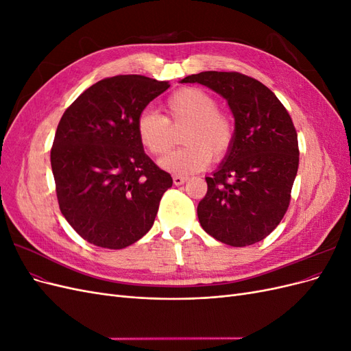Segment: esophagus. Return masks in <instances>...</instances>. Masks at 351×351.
Masks as SVG:
<instances>
[{
	"instance_id": "34e87169",
	"label": "esophagus",
	"mask_w": 351,
	"mask_h": 351,
	"mask_svg": "<svg viewBox=\"0 0 351 351\" xmlns=\"http://www.w3.org/2000/svg\"><path fill=\"white\" fill-rule=\"evenodd\" d=\"M187 182V177H183V176H174L173 177V183L176 184V186H182V184H184Z\"/></svg>"
}]
</instances>
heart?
Segmentation results:
<instances>
[{
    "instance_id": "1",
    "label": "heart",
    "mask_w": 351,
    "mask_h": 351,
    "mask_svg": "<svg viewBox=\"0 0 351 351\" xmlns=\"http://www.w3.org/2000/svg\"><path fill=\"white\" fill-rule=\"evenodd\" d=\"M168 119L152 110H143L136 120L139 142L151 155H165L174 143L171 127L186 125L183 147L159 161L161 168L174 174L189 176L202 171L214 159L224 158L236 136L234 119L218 110V101L204 89L184 88L165 102Z\"/></svg>"
}]
</instances>
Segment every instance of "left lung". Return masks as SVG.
Wrapping results in <instances>:
<instances>
[{"instance_id":"8db88e82","label":"left lung","mask_w":351,"mask_h":351,"mask_svg":"<svg viewBox=\"0 0 351 351\" xmlns=\"http://www.w3.org/2000/svg\"><path fill=\"white\" fill-rule=\"evenodd\" d=\"M182 83H200L221 95L234 117L236 136L218 169L206 177L208 192L197 218L209 236L243 247L277 228L299 168V143L290 114L259 80L236 71H202Z\"/></svg>"}]
</instances>
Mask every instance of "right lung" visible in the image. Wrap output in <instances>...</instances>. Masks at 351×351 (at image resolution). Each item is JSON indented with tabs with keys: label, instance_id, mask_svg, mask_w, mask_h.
Returning <instances> with one entry per match:
<instances>
[{
	"label": "right lung",
	"instance_id": "obj_1",
	"mask_svg": "<svg viewBox=\"0 0 351 351\" xmlns=\"http://www.w3.org/2000/svg\"><path fill=\"white\" fill-rule=\"evenodd\" d=\"M168 88L139 74L108 77L61 117L51 149L60 210L95 246L124 249L142 239L173 186L136 133L137 117Z\"/></svg>",
	"mask_w": 351,
	"mask_h": 351
}]
</instances>
